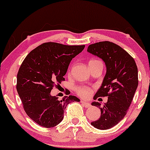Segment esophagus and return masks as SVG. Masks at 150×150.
Instances as JSON below:
<instances>
[{"mask_svg":"<svg viewBox=\"0 0 150 150\" xmlns=\"http://www.w3.org/2000/svg\"><path fill=\"white\" fill-rule=\"evenodd\" d=\"M80 103H81L82 104H83L84 106H85V108H90V107H91V105H90V103H89L88 102L85 101V100H81V101H80Z\"/></svg>","mask_w":150,"mask_h":150,"instance_id":"esophagus-1","label":"esophagus"}]
</instances>
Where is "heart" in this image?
Here are the masks:
<instances>
[{"instance_id": "obj_1", "label": "heart", "mask_w": 150, "mask_h": 150, "mask_svg": "<svg viewBox=\"0 0 150 150\" xmlns=\"http://www.w3.org/2000/svg\"><path fill=\"white\" fill-rule=\"evenodd\" d=\"M97 61L96 60H91L89 62H95ZM75 92L78 94L80 97L83 98H89L91 96L93 90L92 89L88 86H85V85H80V86H78L75 88Z\"/></svg>"}]
</instances>
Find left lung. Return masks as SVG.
Returning a JSON list of instances; mask_svg holds the SVG:
<instances>
[{"mask_svg": "<svg viewBox=\"0 0 150 150\" xmlns=\"http://www.w3.org/2000/svg\"><path fill=\"white\" fill-rule=\"evenodd\" d=\"M88 51L103 59L107 67L103 84L94 99L108 97L100 106L98 102L92 105L100 108V117L91 125L99 129H108L125 117L138 86V70L134 58L114 42L102 41L88 46Z\"/></svg>", "mask_w": 150, "mask_h": 150, "instance_id": "8db88e82", "label": "left lung"}]
</instances>
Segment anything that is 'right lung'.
I'll use <instances>...</instances> for the list:
<instances>
[{
	"label": "right lung",
	"mask_w": 150,
	"mask_h": 150,
	"mask_svg": "<svg viewBox=\"0 0 150 150\" xmlns=\"http://www.w3.org/2000/svg\"><path fill=\"white\" fill-rule=\"evenodd\" d=\"M85 46L45 42L30 52L23 61L17 74L16 89L25 112L39 125L46 128L56 126L63 119L67 105L80 102L73 95L59 100L50 92L65 80L70 61ZM70 93L65 90L66 95Z\"/></svg>",
	"instance_id": "right-lung-1"
}]
</instances>
